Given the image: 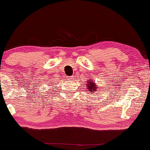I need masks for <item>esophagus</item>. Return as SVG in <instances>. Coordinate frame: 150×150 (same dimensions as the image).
Listing matches in <instances>:
<instances>
[{"mask_svg": "<svg viewBox=\"0 0 150 150\" xmlns=\"http://www.w3.org/2000/svg\"><path fill=\"white\" fill-rule=\"evenodd\" d=\"M67 78H68V80H69V81H71V80H73L74 79L73 76H68Z\"/></svg>", "mask_w": 150, "mask_h": 150, "instance_id": "obj_1", "label": "esophagus"}]
</instances>
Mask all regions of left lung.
Listing matches in <instances>:
<instances>
[{"label": "left lung", "mask_w": 150, "mask_h": 150, "mask_svg": "<svg viewBox=\"0 0 150 150\" xmlns=\"http://www.w3.org/2000/svg\"><path fill=\"white\" fill-rule=\"evenodd\" d=\"M86 85H87V88H86V89L89 90V91H91L93 93H95L96 91H97L98 85H96V84L95 83H93V80L92 79L88 80Z\"/></svg>", "instance_id": "obj_1"}]
</instances>
